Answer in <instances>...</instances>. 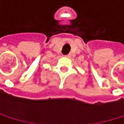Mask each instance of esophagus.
I'll use <instances>...</instances> for the list:
<instances>
[{"instance_id":"obj_1","label":"esophagus","mask_w":124,"mask_h":124,"mask_svg":"<svg viewBox=\"0 0 124 124\" xmlns=\"http://www.w3.org/2000/svg\"><path fill=\"white\" fill-rule=\"evenodd\" d=\"M65 57H70V54H68V55H66Z\"/></svg>"}]
</instances>
